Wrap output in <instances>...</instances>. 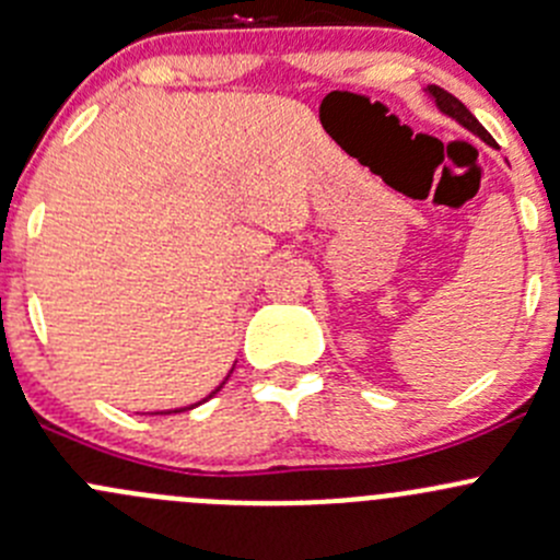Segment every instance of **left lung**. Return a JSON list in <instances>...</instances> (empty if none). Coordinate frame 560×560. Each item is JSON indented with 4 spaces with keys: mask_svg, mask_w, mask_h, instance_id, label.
Here are the masks:
<instances>
[{
    "mask_svg": "<svg viewBox=\"0 0 560 560\" xmlns=\"http://www.w3.org/2000/svg\"><path fill=\"white\" fill-rule=\"evenodd\" d=\"M427 93L434 98V104H438V109L443 112V115H448V117H453V120H456V122H462V126L467 128V131L478 133V137H480L482 141H486V144L497 147V144H493V139L488 137L486 128H482L480 122H478V117H475L472 112L464 107V104L458 102L456 96H451L448 91H443V88H438V85H427Z\"/></svg>",
    "mask_w": 560,
    "mask_h": 560,
    "instance_id": "8db88e82",
    "label": "left lung"
}]
</instances>
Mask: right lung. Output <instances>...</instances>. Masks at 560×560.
Masks as SVG:
<instances>
[{"mask_svg": "<svg viewBox=\"0 0 560 560\" xmlns=\"http://www.w3.org/2000/svg\"><path fill=\"white\" fill-rule=\"evenodd\" d=\"M231 373H233V370H231ZM231 373H228V378H231ZM228 378H225V381H228ZM225 381H222V384H220V386H217V388H214V392H211V394H209V397H203V399H201V402H206V399H211V397H214V394H217V392H220V388H222V386H225ZM201 402H196V405H201ZM196 405H190V408H176V410H163V413H161V416H168V413H182V410H192V408H196Z\"/></svg>", "mask_w": 560, "mask_h": 560, "instance_id": "right-lung-1", "label": "right lung"}]
</instances>
